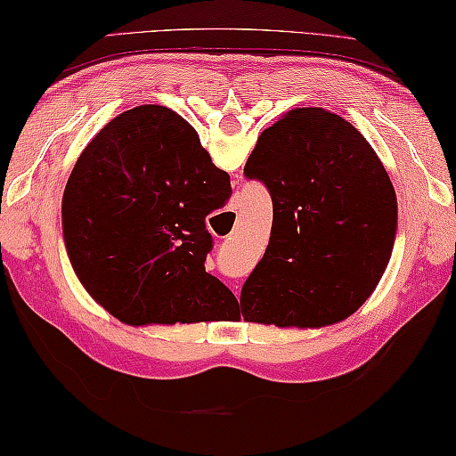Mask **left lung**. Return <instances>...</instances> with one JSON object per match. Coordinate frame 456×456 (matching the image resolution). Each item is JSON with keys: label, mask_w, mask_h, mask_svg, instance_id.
Instances as JSON below:
<instances>
[{"label": "left lung", "mask_w": 456, "mask_h": 456, "mask_svg": "<svg viewBox=\"0 0 456 456\" xmlns=\"http://www.w3.org/2000/svg\"><path fill=\"white\" fill-rule=\"evenodd\" d=\"M273 201L272 236L244 281L239 319L325 327L354 314L385 273L397 197L366 137L325 109L267 127L244 167Z\"/></svg>", "instance_id": "8db88e82"}]
</instances>
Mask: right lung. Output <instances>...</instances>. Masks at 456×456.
Listing matches in <instances>:
<instances>
[{"instance_id":"1","label":"right lung","mask_w":456,"mask_h":456,"mask_svg":"<svg viewBox=\"0 0 456 456\" xmlns=\"http://www.w3.org/2000/svg\"><path fill=\"white\" fill-rule=\"evenodd\" d=\"M232 195L181 115L142 104L77 158L63 191V240L84 288L129 325L228 321L236 298L206 272V216Z\"/></svg>"}]
</instances>
